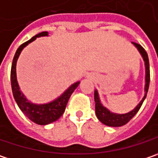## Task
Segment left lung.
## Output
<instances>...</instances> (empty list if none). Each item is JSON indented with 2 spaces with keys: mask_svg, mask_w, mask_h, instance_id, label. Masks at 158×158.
I'll use <instances>...</instances> for the list:
<instances>
[{
  "mask_svg": "<svg viewBox=\"0 0 158 158\" xmlns=\"http://www.w3.org/2000/svg\"><path fill=\"white\" fill-rule=\"evenodd\" d=\"M132 44L138 48V50L139 51L141 56L143 57V60L145 62V67H146V85H145V95L143 97V99L140 101V102L136 106L135 109H133L132 110H130L128 113H124V114H118V113H113L110 110H109L107 108L104 107L100 101V97L99 94L97 92V90L94 91V101H95V113L98 119L103 123L104 125H107L110 127H120L123 126L125 124H127L130 121L131 118H133L136 113L139 111V110L140 109L141 105L144 102V100L146 99V96L148 91V87H149V82H150V71H149V61H148V56L146 50L141 47L139 44H137L135 42H132Z\"/></svg>",
  "mask_w": 158,
  "mask_h": 158,
  "instance_id": "1",
  "label": "left lung"
}]
</instances>
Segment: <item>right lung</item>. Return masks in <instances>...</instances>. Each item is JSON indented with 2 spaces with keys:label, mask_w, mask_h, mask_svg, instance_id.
<instances>
[{
  "label": "right lung",
  "mask_w": 158,
  "mask_h": 158,
  "mask_svg": "<svg viewBox=\"0 0 158 158\" xmlns=\"http://www.w3.org/2000/svg\"><path fill=\"white\" fill-rule=\"evenodd\" d=\"M47 36H48V32L43 31L41 33H39L38 35L34 36L32 39L28 40L27 42L20 45L13 57L11 70H10L11 89H12L13 97L17 102L18 106L31 121H33L39 125H48L60 118L63 115V113L64 112V110H65L66 104L68 102L70 96L80 84V82L74 83L67 90H65L64 93H63L58 98H56V100L52 101L50 102L43 103V104H37V103H33V102H29L25 97V95L21 93V91L19 90V84H18L17 74H16V64H17L18 58H19L22 49L26 46H28L29 43L34 41L37 38L47 37Z\"/></svg>",
  "instance_id": "obj_1"
}]
</instances>
